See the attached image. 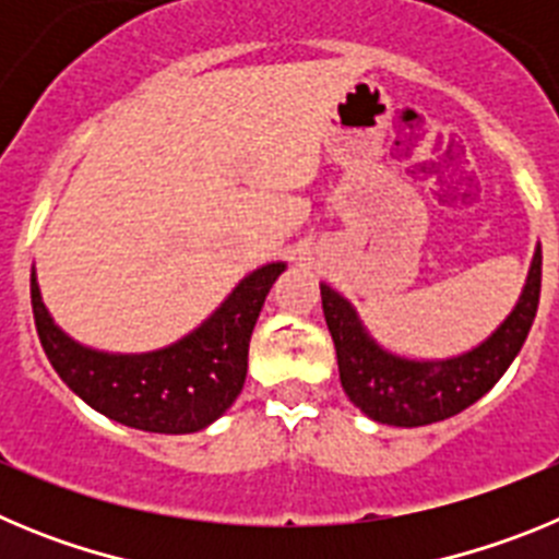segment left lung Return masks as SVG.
<instances>
[{
  "label": "left lung",
  "instance_id": "obj_1",
  "mask_svg": "<svg viewBox=\"0 0 559 559\" xmlns=\"http://www.w3.org/2000/svg\"><path fill=\"white\" fill-rule=\"evenodd\" d=\"M540 263L543 257L537 249L521 302L481 347L433 364L383 353L364 333L355 310L335 290L322 285L324 319L333 335L344 392L367 417L400 428L428 426L473 406L496 386L530 335L540 302Z\"/></svg>",
  "mask_w": 559,
  "mask_h": 559
}]
</instances>
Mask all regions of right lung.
Listing matches in <instances>:
<instances>
[{"label": "right lung", "mask_w": 559, "mask_h": 559, "mask_svg": "<svg viewBox=\"0 0 559 559\" xmlns=\"http://www.w3.org/2000/svg\"><path fill=\"white\" fill-rule=\"evenodd\" d=\"M283 271V263L257 269L204 328L147 355L92 353L67 338L44 308L36 274L29 276V299L44 353L78 397L122 426L192 433L218 419L243 389L251 330Z\"/></svg>", "instance_id": "obj_1"}]
</instances>
